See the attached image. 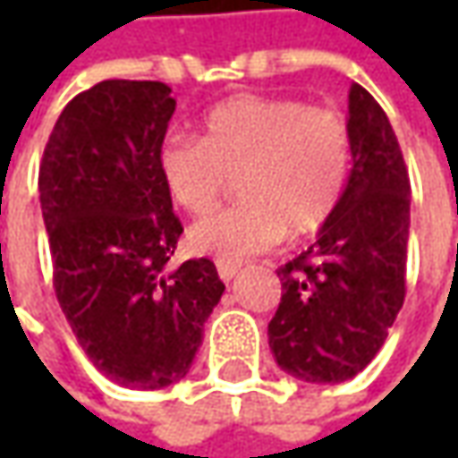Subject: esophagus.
<instances>
[{
  "label": "esophagus",
  "instance_id": "1",
  "mask_svg": "<svg viewBox=\"0 0 458 458\" xmlns=\"http://www.w3.org/2000/svg\"><path fill=\"white\" fill-rule=\"evenodd\" d=\"M216 270H219V277L224 283H229L234 275L242 270V262H232V259H216Z\"/></svg>",
  "mask_w": 458,
  "mask_h": 458
}]
</instances>
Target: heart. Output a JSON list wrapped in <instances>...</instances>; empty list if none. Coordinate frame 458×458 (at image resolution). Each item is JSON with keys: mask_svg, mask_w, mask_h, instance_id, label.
<instances>
[{"mask_svg": "<svg viewBox=\"0 0 458 458\" xmlns=\"http://www.w3.org/2000/svg\"><path fill=\"white\" fill-rule=\"evenodd\" d=\"M157 167L170 199L208 216L237 178L242 201L191 229L196 252L221 259L265 252L291 232L313 234L339 206L352 170L342 114L295 98L239 94L203 116V134H170Z\"/></svg>", "mask_w": 458, "mask_h": 458, "instance_id": "b5f03b06", "label": "heart"}]
</instances>
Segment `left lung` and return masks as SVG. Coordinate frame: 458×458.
<instances>
[{"mask_svg":"<svg viewBox=\"0 0 458 458\" xmlns=\"http://www.w3.org/2000/svg\"><path fill=\"white\" fill-rule=\"evenodd\" d=\"M352 173L306 252L277 270L283 295L267 326L280 369L344 382L375 360L405 301L411 181L390 119L360 83L349 89Z\"/></svg>","mask_w":458,"mask_h":458,"instance_id":"1","label":"left lung"}]
</instances>
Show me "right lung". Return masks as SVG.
<instances>
[{
  "mask_svg": "<svg viewBox=\"0 0 458 458\" xmlns=\"http://www.w3.org/2000/svg\"><path fill=\"white\" fill-rule=\"evenodd\" d=\"M173 112L160 81H101L61 112L38 178L63 313L98 372L134 390L188 375L224 293L206 257L167 267L183 234L157 167Z\"/></svg>",
  "mask_w": 458,
  "mask_h": 458,
  "instance_id": "1",
  "label": "right lung"
}]
</instances>
